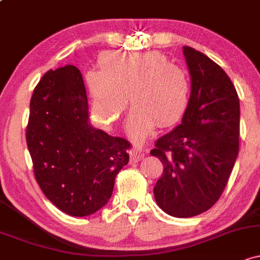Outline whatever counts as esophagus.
<instances>
[{
    "label": "esophagus",
    "mask_w": 260,
    "mask_h": 260,
    "mask_svg": "<svg viewBox=\"0 0 260 260\" xmlns=\"http://www.w3.org/2000/svg\"><path fill=\"white\" fill-rule=\"evenodd\" d=\"M144 158V151H141L140 149H133L130 151V162L136 164L139 161Z\"/></svg>",
    "instance_id": "obj_1"
}]
</instances>
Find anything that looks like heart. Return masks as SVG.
<instances>
[{"label": "heart", "instance_id": "obj_1", "mask_svg": "<svg viewBox=\"0 0 260 260\" xmlns=\"http://www.w3.org/2000/svg\"><path fill=\"white\" fill-rule=\"evenodd\" d=\"M100 63L102 71L86 74L91 114L99 126L115 124L126 109L127 96L134 107L129 133L136 140L146 138L156 124H175L186 111L188 75L162 53H108Z\"/></svg>", "mask_w": 260, "mask_h": 260}]
</instances>
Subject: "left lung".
Masks as SVG:
<instances>
[{"label":"left lung","mask_w":260,"mask_h":260,"mask_svg":"<svg viewBox=\"0 0 260 260\" xmlns=\"http://www.w3.org/2000/svg\"><path fill=\"white\" fill-rule=\"evenodd\" d=\"M191 96L182 122L155 142L164 165L153 187L170 216L188 218L208 211L227 186L239 147V98L227 73L203 53L183 47Z\"/></svg>","instance_id":"8db88e82"}]
</instances>
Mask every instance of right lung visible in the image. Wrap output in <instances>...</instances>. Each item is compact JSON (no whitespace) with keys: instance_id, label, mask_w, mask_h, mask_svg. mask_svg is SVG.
I'll use <instances>...</instances> for the list:
<instances>
[{"instance_id":"obj_1","label":"right lung","mask_w":260,"mask_h":260,"mask_svg":"<svg viewBox=\"0 0 260 260\" xmlns=\"http://www.w3.org/2000/svg\"><path fill=\"white\" fill-rule=\"evenodd\" d=\"M26 140L37 183L60 211L85 217L104 207L131 145L89 122L82 73L74 66L47 72L29 104Z\"/></svg>"}]
</instances>
